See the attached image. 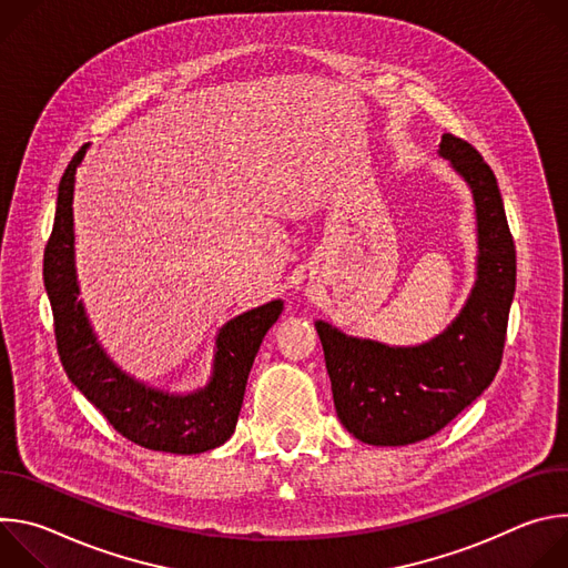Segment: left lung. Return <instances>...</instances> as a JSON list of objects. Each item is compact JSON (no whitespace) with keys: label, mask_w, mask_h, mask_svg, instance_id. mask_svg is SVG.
<instances>
[{"label":"left lung","mask_w":568,"mask_h":568,"mask_svg":"<svg viewBox=\"0 0 568 568\" xmlns=\"http://www.w3.org/2000/svg\"><path fill=\"white\" fill-rule=\"evenodd\" d=\"M438 154L467 184L476 215V281L456 318L418 346H388L314 321L337 418L368 445L399 447L438 434L493 384L504 355L517 256L499 184L454 134H443Z\"/></svg>","instance_id":"8db88e82"}]
</instances>
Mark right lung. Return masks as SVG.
<instances>
[{"label":"right lung","mask_w":568,"mask_h":568,"mask_svg":"<svg viewBox=\"0 0 568 568\" xmlns=\"http://www.w3.org/2000/svg\"><path fill=\"white\" fill-rule=\"evenodd\" d=\"M88 148L90 143L73 154L60 180L53 231L44 250V287L64 373L128 440L169 454L215 449L235 432L250 371L267 331L283 312V301L274 298L224 323L215 335L211 375L204 386L175 393L125 373L101 346L85 303L78 296L73 186Z\"/></svg>","instance_id":"obj_1"}]
</instances>
